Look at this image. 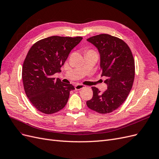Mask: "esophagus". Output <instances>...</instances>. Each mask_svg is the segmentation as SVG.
Returning a JSON list of instances; mask_svg holds the SVG:
<instances>
[{"label":"esophagus","mask_w":159,"mask_h":159,"mask_svg":"<svg viewBox=\"0 0 159 159\" xmlns=\"http://www.w3.org/2000/svg\"><path fill=\"white\" fill-rule=\"evenodd\" d=\"M75 89H76V90H80V89H82L84 88L85 86L83 85V84H76L75 86Z\"/></svg>","instance_id":"1"}]
</instances>
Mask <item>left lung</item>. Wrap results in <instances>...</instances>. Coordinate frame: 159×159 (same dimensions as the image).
Returning <instances> with one entry per match:
<instances>
[{
	"label": "left lung",
	"mask_w": 159,
	"mask_h": 159,
	"mask_svg": "<svg viewBox=\"0 0 159 159\" xmlns=\"http://www.w3.org/2000/svg\"><path fill=\"white\" fill-rule=\"evenodd\" d=\"M98 49L102 76H106L107 90L101 93L92 87L93 98L87 101L90 109L107 114L117 109L132 89L134 79V61L130 48L123 40L110 34H101L87 39Z\"/></svg>",
	"instance_id": "obj_1"
}]
</instances>
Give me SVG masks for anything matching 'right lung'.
Returning a JSON list of instances; mask_svg holds the SVG:
<instances>
[{
    "label": "right lung",
    "mask_w": 159,
    "mask_h": 159,
    "mask_svg": "<svg viewBox=\"0 0 159 159\" xmlns=\"http://www.w3.org/2000/svg\"><path fill=\"white\" fill-rule=\"evenodd\" d=\"M82 39L52 36L39 40L27 53L22 70L24 89L32 105L40 112L51 115L65 107L74 86L56 80L52 75L61 71L71 50Z\"/></svg>",
    "instance_id": "obj_1"
}]
</instances>
